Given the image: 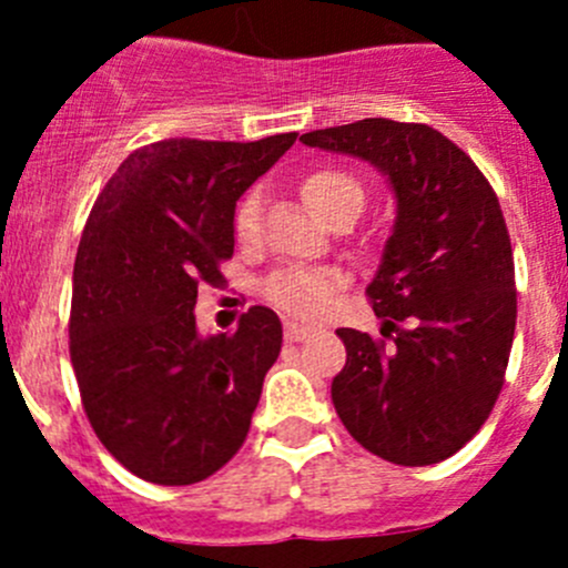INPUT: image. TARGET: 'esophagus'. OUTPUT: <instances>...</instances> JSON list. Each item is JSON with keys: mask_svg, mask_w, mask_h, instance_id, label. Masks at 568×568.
<instances>
[{"mask_svg": "<svg viewBox=\"0 0 568 568\" xmlns=\"http://www.w3.org/2000/svg\"><path fill=\"white\" fill-rule=\"evenodd\" d=\"M305 337H311V329H305V326H300V324H285V341L300 343V341H305Z\"/></svg>", "mask_w": 568, "mask_h": 568, "instance_id": "esophagus-1", "label": "esophagus"}]
</instances>
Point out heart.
Masks as SVG:
<instances>
[{"label": "heart", "mask_w": 568, "mask_h": 568, "mask_svg": "<svg viewBox=\"0 0 568 568\" xmlns=\"http://www.w3.org/2000/svg\"><path fill=\"white\" fill-rule=\"evenodd\" d=\"M300 194L307 209L324 220L326 225H335L341 220H357L365 205V189L352 173L341 168H318L311 170L300 181ZM233 231L239 242H252L261 231V197L257 192L244 194L233 214ZM341 288V277L335 272H316V268H283L272 274L263 285V296L294 321H316L324 316L332 296Z\"/></svg>", "instance_id": "heart-1"}]
</instances>
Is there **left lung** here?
I'll list each match as a JSON object with an SVG mask.
<instances>
[{"label":"left lung","instance_id":"left-lung-1","mask_svg":"<svg viewBox=\"0 0 568 568\" xmlns=\"http://www.w3.org/2000/svg\"><path fill=\"white\" fill-rule=\"evenodd\" d=\"M390 178L398 216L368 300L382 337L337 329L332 404L354 439L404 467L437 464L478 434L503 390L517 326L500 203L456 142L426 123L365 118L300 136Z\"/></svg>","mask_w":568,"mask_h":568}]
</instances>
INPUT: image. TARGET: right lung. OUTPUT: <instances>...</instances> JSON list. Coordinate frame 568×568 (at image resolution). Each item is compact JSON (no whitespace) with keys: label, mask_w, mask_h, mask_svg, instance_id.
Wrapping results in <instances>:
<instances>
[{"label":"right lung","mask_w":568,"mask_h":568,"mask_svg":"<svg viewBox=\"0 0 568 568\" xmlns=\"http://www.w3.org/2000/svg\"><path fill=\"white\" fill-rule=\"evenodd\" d=\"M162 140L129 153L95 197L73 263L71 363L101 445L136 478L189 486L244 445L283 346L268 307L200 337L197 285L233 257L236 200L291 145Z\"/></svg>","instance_id":"1"}]
</instances>
